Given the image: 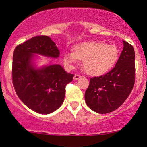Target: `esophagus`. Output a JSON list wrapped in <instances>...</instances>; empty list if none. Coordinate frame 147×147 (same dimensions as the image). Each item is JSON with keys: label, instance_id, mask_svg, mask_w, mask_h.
Here are the masks:
<instances>
[{"label": "esophagus", "instance_id": "1", "mask_svg": "<svg viewBox=\"0 0 147 147\" xmlns=\"http://www.w3.org/2000/svg\"><path fill=\"white\" fill-rule=\"evenodd\" d=\"M80 75H77V74H76V75H74V77H73V79L74 80H78V79H79V78H80Z\"/></svg>", "mask_w": 147, "mask_h": 147}]
</instances>
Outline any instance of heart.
Segmentation results:
<instances>
[{"instance_id":"obj_1","label":"heart","mask_w":147,"mask_h":147,"mask_svg":"<svg viewBox=\"0 0 147 147\" xmlns=\"http://www.w3.org/2000/svg\"><path fill=\"white\" fill-rule=\"evenodd\" d=\"M119 55L117 46L99 42H83L73 47V52L63 55V63L72 68L78 60H82V67L87 74L102 75L114 67Z\"/></svg>"}]
</instances>
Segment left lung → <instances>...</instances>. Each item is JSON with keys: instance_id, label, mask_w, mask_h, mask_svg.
Here are the masks:
<instances>
[{"instance_id": "obj_1", "label": "left lung", "mask_w": 147, "mask_h": 147, "mask_svg": "<svg viewBox=\"0 0 147 147\" xmlns=\"http://www.w3.org/2000/svg\"><path fill=\"white\" fill-rule=\"evenodd\" d=\"M123 50L115 67L104 75L90 78L84 94L87 106L99 114L115 111L127 100L135 80V53L123 40Z\"/></svg>"}]
</instances>
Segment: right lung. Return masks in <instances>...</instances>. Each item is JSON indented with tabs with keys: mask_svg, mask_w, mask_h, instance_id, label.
Instances as JSON below:
<instances>
[{
	"mask_svg": "<svg viewBox=\"0 0 147 147\" xmlns=\"http://www.w3.org/2000/svg\"><path fill=\"white\" fill-rule=\"evenodd\" d=\"M37 55L58 58L60 50L45 35L33 37L18 45L13 55V83L24 105L37 113L47 115L63 105L65 87L72 82L74 75L58 64L38 67Z\"/></svg>",
	"mask_w": 147,
	"mask_h": 147,
	"instance_id": "add662e5",
	"label": "right lung"
}]
</instances>
